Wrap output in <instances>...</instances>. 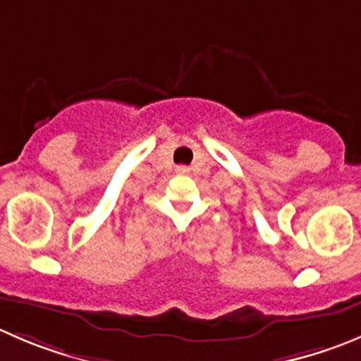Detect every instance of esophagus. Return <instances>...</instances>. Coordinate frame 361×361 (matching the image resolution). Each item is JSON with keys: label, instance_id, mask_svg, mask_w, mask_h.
Returning <instances> with one entry per match:
<instances>
[{"label": "esophagus", "instance_id": "34e87169", "mask_svg": "<svg viewBox=\"0 0 361 361\" xmlns=\"http://www.w3.org/2000/svg\"><path fill=\"white\" fill-rule=\"evenodd\" d=\"M188 171H190V169H188L187 166H178V167H176V173H178V174H187Z\"/></svg>", "mask_w": 361, "mask_h": 361}]
</instances>
